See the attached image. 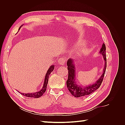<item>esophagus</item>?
<instances>
[{"label": "esophagus", "mask_w": 125, "mask_h": 125, "mask_svg": "<svg viewBox=\"0 0 125 125\" xmlns=\"http://www.w3.org/2000/svg\"><path fill=\"white\" fill-rule=\"evenodd\" d=\"M58 62L59 64H60V65H63L64 64H65V62H66V60L63 58H60L59 59Z\"/></svg>", "instance_id": "obj_1"}]
</instances>
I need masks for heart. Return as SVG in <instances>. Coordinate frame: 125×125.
Here are the masks:
<instances>
[{"label":"heart","mask_w":125,"mask_h":125,"mask_svg":"<svg viewBox=\"0 0 125 125\" xmlns=\"http://www.w3.org/2000/svg\"><path fill=\"white\" fill-rule=\"evenodd\" d=\"M84 42V41H81L80 42V44H82V43H83ZM86 52V50L85 49H84V50H82L81 51V52H82V53H85V52Z\"/></svg>","instance_id":"obj_1"}]
</instances>
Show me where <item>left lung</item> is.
Here are the masks:
<instances>
[{
    "label": "left lung",
    "instance_id": "1",
    "mask_svg": "<svg viewBox=\"0 0 125 125\" xmlns=\"http://www.w3.org/2000/svg\"><path fill=\"white\" fill-rule=\"evenodd\" d=\"M100 54L103 56L105 65L103 70V73L98 80L92 84L82 86L77 83L76 75H75V68L73 59L69 58L67 62V68L68 70V78L66 82L67 86L69 92L75 97L86 96L91 94L100 88L103 81L104 74L106 68V46L104 43L102 45L100 51Z\"/></svg>",
    "mask_w": 125,
    "mask_h": 125
}]
</instances>
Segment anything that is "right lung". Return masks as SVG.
<instances>
[{"label":"right lung","instance_id":"1","mask_svg":"<svg viewBox=\"0 0 125 125\" xmlns=\"http://www.w3.org/2000/svg\"><path fill=\"white\" fill-rule=\"evenodd\" d=\"M23 25L20 26V27L19 28V30L20 29L21 27ZM54 65H52L50 68H49V69H48L47 73H46V75H45L43 86L42 87V89L40 91H39L36 92H33V93H21V92H20L19 91L18 92H19L20 94H21L22 95H23L26 97H33V98H39V97H41L45 93V92L46 91V90L47 88V85L48 83L49 75H50V74H51L52 72L54 70Z\"/></svg>","mask_w":125,"mask_h":125}]
</instances>
